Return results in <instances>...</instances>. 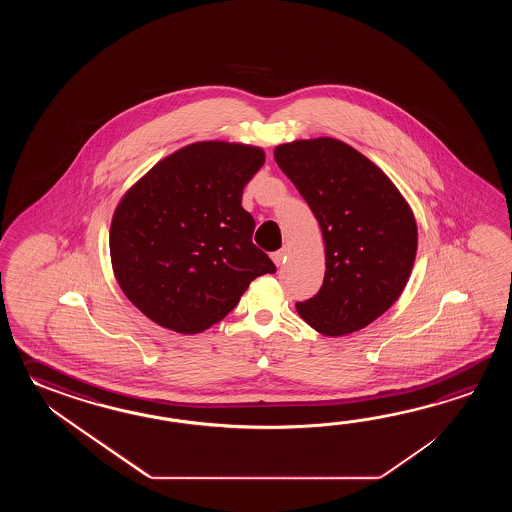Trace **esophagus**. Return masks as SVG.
<instances>
[{
    "mask_svg": "<svg viewBox=\"0 0 512 512\" xmlns=\"http://www.w3.org/2000/svg\"><path fill=\"white\" fill-rule=\"evenodd\" d=\"M285 258H287V249H282V251L272 252V261L280 267L282 263H285Z\"/></svg>",
    "mask_w": 512,
    "mask_h": 512,
    "instance_id": "esophagus-1",
    "label": "esophagus"
}]
</instances>
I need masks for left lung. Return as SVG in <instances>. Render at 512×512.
Wrapping results in <instances>:
<instances>
[{
    "mask_svg": "<svg viewBox=\"0 0 512 512\" xmlns=\"http://www.w3.org/2000/svg\"><path fill=\"white\" fill-rule=\"evenodd\" d=\"M322 229L326 274L296 311L327 337L370 326L406 287L417 252L414 212L392 179L346 142L318 137L274 148Z\"/></svg>",
    "mask_w": 512,
    "mask_h": 512,
    "instance_id": "obj_1",
    "label": "left lung"
}]
</instances>
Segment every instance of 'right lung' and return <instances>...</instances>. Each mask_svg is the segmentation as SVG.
Segmentation results:
<instances>
[{
	"instance_id": "add662e5",
	"label": "right lung",
	"mask_w": 512,
	"mask_h": 512,
	"mask_svg": "<svg viewBox=\"0 0 512 512\" xmlns=\"http://www.w3.org/2000/svg\"><path fill=\"white\" fill-rule=\"evenodd\" d=\"M265 152L243 142L201 141L170 153L122 196L109 229L122 293L157 326L196 335L218 324L254 278L272 274L252 243L243 188Z\"/></svg>"
}]
</instances>
